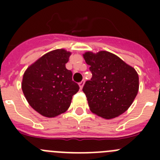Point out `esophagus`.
Returning <instances> with one entry per match:
<instances>
[{
    "mask_svg": "<svg viewBox=\"0 0 160 160\" xmlns=\"http://www.w3.org/2000/svg\"><path fill=\"white\" fill-rule=\"evenodd\" d=\"M84 84H85V81H84V80H82V81L79 82V87H80V89H82V87H83V86H84Z\"/></svg>",
    "mask_w": 160,
    "mask_h": 160,
    "instance_id": "34e87169",
    "label": "esophagus"
}]
</instances>
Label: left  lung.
I'll return each instance as SVG.
<instances>
[{"mask_svg": "<svg viewBox=\"0 0 160 160\" xmlns=\"http://www.w3.org/2000/svg\"><path fill=\"white\" fill-rule=\"evenodd\" d=\"M92 73L90 81L83 87L91 112L105 119L123 114L138 91V74L135 68L117 55L101 50L83 53Z\"/></svg>", "mask_w": 160, "mask_h": 160, "instance_id": "obj_1", "label": "left lung"}]
</instances>
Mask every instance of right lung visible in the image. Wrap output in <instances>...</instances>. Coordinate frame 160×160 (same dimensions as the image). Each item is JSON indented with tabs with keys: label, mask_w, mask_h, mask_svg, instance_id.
I'll use <instances>...</instances> for the list:
<instances>
[{
	"label": "right lung",
	"mask_w": 160,
	"mask_h": 160,
	"mask_svg": "<svg viewBox=\"0 0 160 160\" xmlns=\"http://www.w3.org/2000/svg\"><path fill=\"white\" fill-rule=\"evenodd\" d=\"M71 52L64 49L49 51L31 64L24 73L22 89L34 111L47 118L66 112L78 85L66 68Z\"/></svg>",
	"instance_id": "obj_1"
}]
</instances>
